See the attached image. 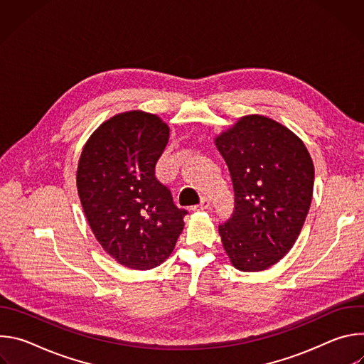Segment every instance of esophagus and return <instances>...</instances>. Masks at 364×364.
I'll use <instances>...</instances> for the list:
<instances>
[{
    "instance_id": "1",
    "label": "esophagus",
    "mask_w": 364,
    "mask_h": 364,
    "mask_svg": "<svg viewBox=\"0 0 364 364\" xmlns=\"http://www.w3.org/2000/svg\"><path fill=\"white\" fill-rule=\"evenodd\" d=\"M209 207H210V198H209V197H203V198L200 200V203L193 207V210H196V212H198V210H205V209H209Z\"/></svg>"
}]
</instances>
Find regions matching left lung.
I'll return each instance as SVG.
<instances>
[{
    "instance_id": "obj_1",
    "label": "left lung",
    "mask_w": 364,
    "mask_h": 364,
    "mask_svg": "<svg viewBox=\"0 0 364 364\" xmlns=\"http://www.w3.org/2000/svg\"><path fill=\"white\" fill-rule=\"evenodd\" d=\"M235 190L232 218L219 226L223 247L242 272L265 271L294 246L308 215L314 164L287 127L247 115L216 136Z\"/></svg>"
}]
</instances>
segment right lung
<instances>
[{"label":"right lung","instance_id":"add662e5","mask_svg":"<svg viewBox=\"0 0 364 364\" xmlns=\"http://www.w3.org/2000/svg\"><path fill=\"white\" fill-rule=\"evenodd\" d=\"M170 128L157 115L129 111L103 122L77 166V193L89 226L121 265L146 271L171 255L186 209L155 177Z\"/></svg>","mask_w":364,"mask_h":364}]
</instances>
